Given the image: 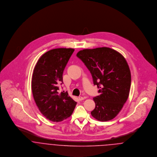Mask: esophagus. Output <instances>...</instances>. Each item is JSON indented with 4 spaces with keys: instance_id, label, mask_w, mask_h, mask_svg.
<instances>
[{
    "instance_id": "obj_1",
    "label": "esophagus",
    "mask_w": 157,
    "mask_h": 157,
    "mask_svg": "<svg viewBox=\"0 0 157 157\" xmlns=\"http://www.w3.org/2000/svg\"><path fill=\"white\" fill-rule=\"evenodd\" d=\"M85 98H86L85 97H82V96L78 97V99H79L80 100H85Z\"/></svg>"
}]
</instances>
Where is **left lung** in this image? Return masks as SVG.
<instances>
[{
    "label": "left lung",
    "mask_w": 157,
    "mask_h": 157,
    "mask_svg": "<svg viewBox=\"0 0 157 157\" xmlns=\"http://www.w3.org/2000/svg\"><path fill=\"white\" fill-rule=\"evenodd\" d=\"M77 56L91 73L100 95L93 98L95 103L92 116L100 121L114 118L129 97L131 74L124 57L110 48L80 51Z\"/></svg>",
    "instance_id": "1"
}]
</instances>
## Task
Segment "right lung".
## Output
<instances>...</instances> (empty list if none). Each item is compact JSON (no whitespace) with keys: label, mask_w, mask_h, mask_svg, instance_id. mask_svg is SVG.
<instances>
[{"label":"right lung","mask_w":157,"mask_h":157,"mask_svg":"<svg viewBox=\"0 0 157 157\" xmlns=\"http://www.w3.org/2000/svg\"><path fill=\"white\" fill-rule=\"evenodd\" d=\"M72 48H56L43 54L34 67L31 88L40 112L50 121H62L69 117L77 105L67 92L59 93L63 73L74 52Z\"/></svg>","instance_id":"right-lung-1"}]
</instances>
